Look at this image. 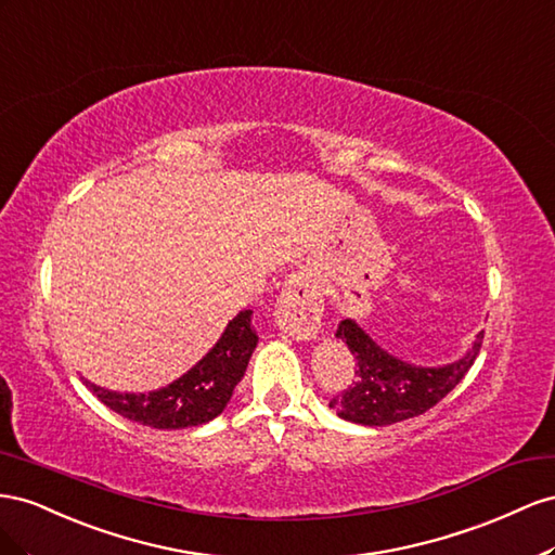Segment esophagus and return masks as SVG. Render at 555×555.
<instances>
[{
  "label": "esophagus",
  "mask_w": 555,
  "mask_h": 555,
  "mask_svg": "<svg viewBox=\"0 0 555 555\" xmlns=\"http://www.w3.org/2000/svg\"><path fill=\"white\" fill-rule=\"evenodd\" d=\"M323 293L319 281L307 272H295L279 295L276 323L288 337L309 341L321 330Z\"/></svg>",
  "instance_id": "1"
}]
</instances>
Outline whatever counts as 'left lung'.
<instances>
[{"label":"left lung","instance_id":"obj_1","mask_svg":"<svg viewBox=\"0 0 555 555\" xmlns=\"http://www.w3.org/2000/svg\"><path fill=\"white\" fill-rule=\"evenodd\" d=\"M337 339L346 341L356 358V382L332 398L330 406L348 423L384 427L421 416L444 400L477 360L483 332L472 339L461 358L437 367L414 365L388 353L353 319L339 323Z\"/></svg>","mask_w":555,"mask_h":555}]
</instances>
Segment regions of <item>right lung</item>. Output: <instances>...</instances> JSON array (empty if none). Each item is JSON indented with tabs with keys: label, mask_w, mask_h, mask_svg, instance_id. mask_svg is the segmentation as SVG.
<instances>
[{
	"label": "right lung",
	"mask_w": 555,
	"mask_h": 555,
	"mask_svg": "<svg viewBox=\"0 0 555 555\" xmlns=\"http://www.w3.org/2000/svg\"><path fill=\"white\" fill-rule=\"evenodd\" d=\"M250 315V309L236 313L209 353L165 388L120 392L102 388L88 378H83V384L111 411L155 430H183L209 423L223 414L258 346Z\"/></svg>",
	"instance_id": "right-lung-1"
}]
</instances>
